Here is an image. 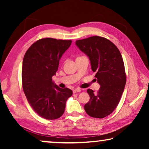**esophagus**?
Masks as SVG:
<instances>
[{
	"label": "esophagus",
	"mask_w": 149,
	"mask_h": 149,
	"mask_svg": "<svg viewBox=\"0 0 149 149\" xmlns=\"http://www.w3.org/2000/svg\"><path fill=\"white\" fill-rule=\"evenodd\" d=\"M81 89H79V88H77V89H74V91H73V92H74V93H79L81 92Z\"/></svg>",
	"instance_id": "esophagus-1"
}]
</instances>
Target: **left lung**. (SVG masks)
<instances>
[{
  "mask_svg": "<svg viewBox=\"0 0 149 149\" xmlns=\"http://www.w3.org/2000/svg\"><path fill=\"white\" fill-rule=\"evenodd\" d=\"M75 45L89 57L100 85L97 93L87 89L90 100L85 104V110L90 116L103 118L116 109L124 90L126 75L122 54L113 42L102 37L77 40Z\"/></svg>",
  "mask_w": 149,
  "mask_h": 149,
  "instance_id": "1",
  "label": "left lung"
}]
</instances>
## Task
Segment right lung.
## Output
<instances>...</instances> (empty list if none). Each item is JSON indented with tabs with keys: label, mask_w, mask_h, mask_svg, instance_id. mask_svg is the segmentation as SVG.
<instances>
[{
	"label": "right lung",
	"mask_w": 149,
	"mask_h": 149,
	"mask_svg": "<svg viewBox=\"0 0 149 149\" xmlns=\"http://www.w3.org/2000/svg\"><path fill=\"white\" fill-rule=\"evenodd\" d=\"M70 40L44 38L35 42L24 55L22 86L29 104L42 118L55 120L64 114L65 102L72 95L68 88L61 89L52 81L62 54Z\"/></svg>",
	"instance_id": "1"
}]
</instances>
